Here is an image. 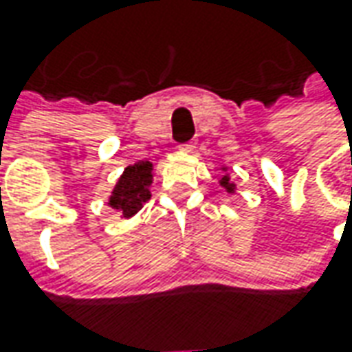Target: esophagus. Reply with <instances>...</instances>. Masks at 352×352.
I'll return each mask as SVG.
<instances>
[{"instance_id":"1","label":"esophagus","mask_w":352,"mask_h":352,"mask_svg":"<svg viewBox=\"0 0 352 352\" xmlns=\"http://www.w3.org/2000/svg\"><path fill=\"white\" fill-rule=\"evenodd\" d=\"M179 150H181V152H185V153L192 152V150H195V144H192V142H187V144H181V146H179Z\"/></svg>"}]
</instances>
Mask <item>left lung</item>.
Listing matches in <instances>:
<instances>
[{"label": "left lung", "instance_id": "8db88e82", "mask_svg": "<svg viewBox=\"0 0 352 352\" xmlns=\"http://www.w3.org/2000/svg\"><path fill=\"white\" fill-rule=\"evenodd\" d=\"M232 177H230V173H228V167L226 165H222V177H220V187H224V190L228 192V195H236V183L234 181H230Z\"/></svg>", "mask_w": 352, "mask_h": 352}]
</instances>
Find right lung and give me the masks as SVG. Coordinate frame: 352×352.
Segmentation results:
<instances>
[{"instance_id":"right-lung-1","label":"right lung","mask_w":352,"mask_h":352,"mask_svg":"<svg viewBox=\"0 0 352 352\" xmlns=\"http://www.w3.org/2000/svg\"><path fill=\"white\" fill-rule=\"evenodd\" d=\"M153 181L152 162H136L124 167L118 177L113 192L109 197V206L120 214V218H132L142 210V206L152 199L150 185Z\"/></svg>"}]
</instances>
